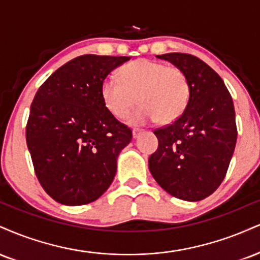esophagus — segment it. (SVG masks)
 <instances>
[{
	"label": "esophagus",
	"mask_w": 260,
	"mask_h": 260,
	"mask_svg": "<svg viewBox=\"0 0 260 260\" xmlns=\"http://www.w3.org/2000/svg\"><path fill=\"white\" fill-rule=\"evenodd\" d=\"M143 133V131L142 129H133L132 131V136H133V138L134 139H137V138H139V136L140 134Z\"/></svg>",
	"instance_id": "34e87169"
}]
</instances>
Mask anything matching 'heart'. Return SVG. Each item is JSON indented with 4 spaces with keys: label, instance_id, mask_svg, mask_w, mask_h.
<instances>
[{
    "label": "heart",
    "instance_id": "1",
    "mask_svg": "<svg viewBox=\"0 0 260 260\" xmlns=\"http://www.w3.org/2000/svg\"><path fill=\"white\" fill-rule=\"evenodd\" d=\"M100 95L112 116L124 118L136 104L142 105L128 117V123L142 126L160 118L174 121L185 110L190 86L185 74L151 59H137L122 67L116 77H106Z\"/></svg>",
    "mask_w": 260,
    "mask_h": 260
}]
</instances>
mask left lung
<instances>
[{
  "mask_svg": "<svg viewBox=\"0 0 260 260\" xmlns=\"http://www.w3.org/2000/svg\"><path fill=\"white\" fill-rule=\"evenodd\" d=\"M156 57L185 74L190 96L180 117L154 132L158 148L149 157V170L170 195L200 201L220 185L235 150L233 98L219 75L195 55L167 53Z\"/></svg>",
  "mask_w": 260,
  "mask_h": 260,
  "instance_id": "obj_1",
  "label": "left lung"
}]
</instances>
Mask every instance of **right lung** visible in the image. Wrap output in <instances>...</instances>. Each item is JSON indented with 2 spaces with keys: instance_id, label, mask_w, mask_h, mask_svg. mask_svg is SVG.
Instances as JSON below:
<instances>
[{
  "instance_id": "obj_1",
  "label": "right lung",
  "mask_w": 260,
  "mask_h": 260,
  "mask_svg": "<svg viewBox=\"0 0 260 260\" xmlns=\"http://www.w3.org/2000/svg\"><path fill=\"white\" fill-rule=\"evenodd\" d=\"M131 57L84 54L59 68L37 90L26 144L45 191L67 206L95 201L114 180L132 131L106 110L102 82Z\"/></svg>"
}]
</instances>
